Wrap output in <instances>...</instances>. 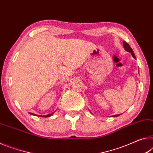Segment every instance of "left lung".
<instances>
[{"label":"left lung","mask_w":153,"mask_h":153,"mask_svg":"<svg viewBox=\"0 0 153 153\" xmlns=\"http://www.w3.org/2000/svg\"><path fill=\"white\" fill-rule=\"evenodd\" d=\"M123 47H124V49H126V51L129 52V53L132 55V56H133L134 58L136 59V56H135V54L134 53L133 50H132V49L131 48V47H130L128 43H127L126 42L123 41ZM119 115L120 114H115V115H113V116H112V117H117L119 116Z\"/></svg>","instance_id":"left-lung-1"}]
</instances>
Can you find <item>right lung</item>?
Masks as SVG:
<instances>
[{
    "mask_svg": "<svg viewBox=\"0 0 153 153\" xmlns=\"http://www.w3.org/2000/svg\"><path fill=\"white\" fill-rule=\"evenodd\" d=\"M55 112H56V111H55ZM52 112V113H51V114H47V115H37V114H36L31 113V112H30V114H32V115H34V116H38V117H51V116H52V115H53V114H54V112Z\"/></svg>",
    "mask_w": 153,
    "mask_h": 153,
    "instance_id": "add662e5",
    "label": "right lung"
}]
</instances>
